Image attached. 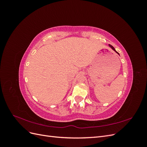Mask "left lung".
<instances>
[{"instance_id": "8db88e82", "label": "left lung", "mask_w": 147, "mask_h": 147, "mask_svg": "<svg viewBox=\"0 0 147 147\" xmlns=\"http://www.w3.org/2000/svg\"><path fill=\"white\" fill-rule=\"evenodd\" d=\"M109 45V47H110L111 48H112V50H114V51H115V52H116L117 53H118V54L119 55V53H118V52H117V51L116 50H115V49L114 48V47H113V46H112V45Z\"/></svg>"}]
</instances>
